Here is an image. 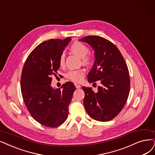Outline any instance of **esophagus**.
Returning <instances> with one entry per match:
<instances>
[{"mask_svg":"<svg viewBox=\"0 0 155 155\" xmlns=\"http://www.w3.org/2000/svg\"><path fill=\"white\" fill-rule=\"evenodd\" d=\"M74 85H75V87H76V88L77 89H79V88H81V85H80L78 84H77V83H75L74 84Z\"/></svg>","mask_w":155,"mask_h":155,"instance_id":"esophagus-1","label":"esophagus"}]
</instances>
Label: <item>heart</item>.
Listing matches in <instances>:
<instances>
[{"instance_id":"b5f03b06","label":"heart","mask_w":155,"mask_h":155,"mask_svg":"<svg viewBox=\"0 0 155 155\" xmlns=\"http://www.w3.org/2000/svg\"><path fill=\"white\" fill-rule=\"evenodd\" d=\"M71 51L81 58L82 63L84 65L89 66L93 62V59L87 54L89 53V48L84 43L76 41L71 44L70 48ZM65 62V56L64 54H62L59 57V64L61 67L64 66ZM85 71L84 69H78L76 70H70L66 74V77L74 82H81L84 77Z\"/></svg>"}]
</instances>
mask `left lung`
<instances>
[{
	"instance_id": "1",
	"label": "left lung",
	"mask_w": 155,
	"mask_h": 155,
	"mask_svg": "<svg viewBox=\"0 0 155 155\" xmlns=\"http://www.w3.org/2000/svg\"><path fill=\"white\" fill-rule=\"evenodd\" d=\"M94 50L95 61L88 74V82L100 83L96 92L82 87L84 104L88 115L98 121H108L122 110L130 89L128 68L116 46L98 36H87L81 39Z\"/></svg>"
}]
</instances>
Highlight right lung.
Returning <instances> with one entry per match:
<instances>
[{
	"instance_id": "right-lung-1",
	"label": "right lung",
	"mask_w": 155,
	"mask_h": 155,
	"mask_svg": "<svg viewBox=\"0 0 155 155\" xmlns=\"http://www.w3.org/2000/svg\"><path fill=\"white\" fill-rule=\"evenodd\" d=\"M51 39L40 43L28 55L21 76V91L31 116L45 127L55 128L68 116L75 86L71 82L61 89L51 87V77H56L60 68L59 57L71 41Z\"/></svg>"
}]
</instances>
